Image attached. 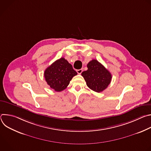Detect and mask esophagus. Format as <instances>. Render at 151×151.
Segmentation results:
<instances>
[{"mask_svg": "<svg viewBox=\"0 0 151 151\" xmlns=\"http://www.w3.org/2000/svg\"><path fill=\"white\" fill-rule=\"evenodd\" d=\"M82 71H83V70H82V69H78V70H76V72H77V73H78V74H81V73L82 72Z\"/></svg>", "mask_w": 151, "mask_h": 151, "instance_id": "34e87169", "label": "esophagus"}]
</instances>
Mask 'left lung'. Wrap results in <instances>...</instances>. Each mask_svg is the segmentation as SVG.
<instances>
[{
  "mask_svg": "<svg viewBox=\"0 0 151 151\" xmlns=\"http://www.w3.org/2000/svg\"><path fill=\"white\" fill-rule=\"evenodd\" d=\"M88 70L82 73L88 87L94 91L100 93L107 88L112 79V75L96 60L87 64Z\"/></svg>",
  "mask_w": 151,
  "mask_h": 151,
  "instance_id": "1",
  "label": "left lung"
}]
</instances>
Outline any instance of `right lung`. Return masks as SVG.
Returning a JSON list of instances; mask_svg holds the SVG:
<instances>
[{
  "mask_svg": "<svg viewBox=\"0 0 151 151\" xmlns=\"http://www.w3.org/2000/svg\"><path fill=\"white\" fill-rule=\"evenodd\" d=\"M77 75L72 66L64 58L54 61L44 72L45 81L50 87L55 91L66 89L72 78Z\"/></svg>",
  "mask_w": 151,
  "mask_h": 151,
  "instance_id": "add662e5",
  "label": "right lung"
}]
</instances>
